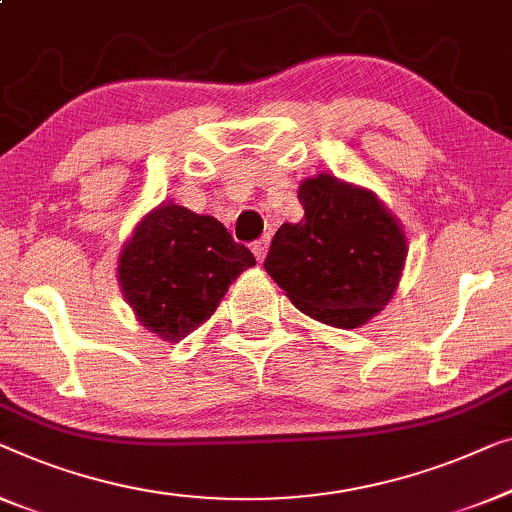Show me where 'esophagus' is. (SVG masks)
Instances as JSON below:
<instances>
[{
    "mask_svg": "<svg viewBox=\"0 0 512 512\" xmlns=\"http://www.w3.org/2000/svg\"><path fill=\"white\" fill-rule=\"evenodd\" d=\"M269 243H271L269 236H264V239H259V241L253 243V253L257 257V262H264L266 253H269Z\"/></svg>",
    "mask_w": 512,
    "mask_h": 512,
    "instance_id": "obj_1",
    "label": "esophagus"
}]
</instances>
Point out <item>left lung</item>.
I'll return each instance as SVG.
<instances>
[{"instance_id": "left-lung-1", "label": "left lung", "mask_w": 512, "mask_h": 512, "mask_svg": "<svg viewBox=\"0 0 512 512\" xmlns=\"http://www.w3.org/2000/svg\"><path fill=\"white\" fill-rule=\"evenodd\" d=\"M304 218L273 236L264 269L313 320L357 329L390 304L408 243L401 222L366 187L331 174L299 185Z\"/></svg>"}]
</instances>
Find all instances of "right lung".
Masks as SVG:
<instances>
[{"label":"right lung","mask_w":512,"mask_h":512,"mask_svg":"<svg viewBox=\"0 0 512 512\" xmlns=\"http://www.w3.org/2000/svg\"><path fill=\"white\" fill-rule=\"evenodd\" d=\"M255 266L225 225L174 201H162L136 222L118 257L122 297L141 327L178 343L204 325L229 285Z\"/></svg>","instance_id":"right-lung-1"}]
</instances>
